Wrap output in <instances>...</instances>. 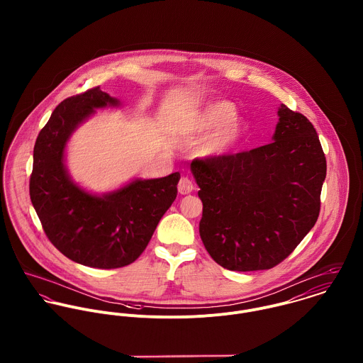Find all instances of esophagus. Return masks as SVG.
<instances>
[{
  "label": "esophagus",
  "mask_w": 363,
  "mask_h": 363,
  "mask_svg": "<svg viewBox=\"0 0 363 363\" xmlns=\"http://www.w3.org/2000/svg\"><path fill=\"white\" fill-rule=\"evenodd\" d=\"M177 189H179L180 194H190L194 190V184H193V182L189 177H182L179 180Z\"/></svg>",
  "instance_id": "34e87169"
}]
</instances>
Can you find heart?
Returning <instances> with one entry per match:
<instances>
[{
    "label": "heart",
    "mask_w": 363,
    "mask_h": 363,
    "mask_svg": "<svg viewBox=\"0 0 363 363\" xmlns=\"http://www.w3.org/2000/svg\"><path fill=\"white\" fill-rule=\"evenodd\" d=\"M235 113L236 107L226 101L211 104L200 113L194 124L197 133H207L218 127L204 145V155L212 157L228 155L239 145L245 135L246 125L242 118L235 116Z\"/></svg>",
    "instance_id": "obj_1"
}]
</instances>
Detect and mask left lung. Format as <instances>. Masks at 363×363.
Instances as JSON below:
<instances>
[{
	"label": "left lung",
	"mask_w": 363,
	"mask_h": 363,
	"mask_svg": "<svg viewBox=\"0 0 363 363\" xmlns=\"http://www.w3.org/2000/svg\"><path fill=\"white\" fill-rule=\"evenodd\" d=\"M272 143L235 155L194 159L203 201L200 236L230 271L269 269L314 226L327 163L311 121L281 104Z\"/></svg>",
	"instance_id": "1"
}]
</instances>
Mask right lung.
Listing matches in <instances>:
<instances>
[{"label": "right lung", "instance_id": "obj_1", "mask_svg": "<svg viewBox=\"0 0 363 363\" xmlns=\"http://www.w3.org/2000/svg\"><path fill=\"white\" fill-rule=\"evenodd\" d=\"M120 101L99 86L67 98L38 135L29 194L43 230L57 250L78 264L111 269L125 267L147 249L163 213L177 196L179 173L134 180L94 196L77 186L64 164L67 141L95 108Z\"/></svg>", "mask_w": 363, "mask_h": 363}]
</instances>
